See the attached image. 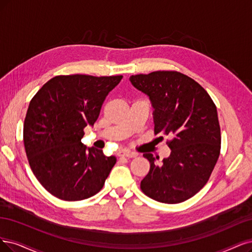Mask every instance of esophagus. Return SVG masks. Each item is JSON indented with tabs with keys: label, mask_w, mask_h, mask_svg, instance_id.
I'll list each match as a JSON object with an SVG mask.
<instances>
[{
	"label": "esophagus",
	"mask_w": 252,
	"mask_h": 252,
	"mask_svg": "<svg viewBox=\"0 0 252 252\" xmlns=\"http://www.w3.org/2000/svg\"><path fill=\"white\" fill-rule=\"evenodd\" d=\"M117 155L119 157H126V158H135V157H137L136 153H132V152H128V151H119L117 153Z\"/></svg>",
	"instance_id": "esophagus-1"
}]
</instances>
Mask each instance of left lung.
<instances>
[{
	"label": "left lung",
	"instance_id": "left-lung-1",
	"mask_svg": "<svg viewBox=\"0 0 252 252\" xmlns=\"http://www.w3.org/2000/svg\"><path fill=\"white\" fill-rule=\"evenodd\" d=\"M151 100L155 135H170V156L161 165L152 154L141 190L164 203L194 196L210 179L220 154V126L215 104L197 82L178 71H154L129 77Z\"/></svg>",
	"mask_w": 252,
	"mask_h": 252
}]
</instances>
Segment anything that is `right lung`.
I'll list each match as a JSON object with an SVG mask.
<instances>
[{"mask_svg": "<svg viewBox=\"0 0 252 252\" xmlns=\"http://www.w3.org/2000/svg\"><path fill=\"white\" fill-rule=\"evenodd\" d=\"M123 76H57L30 101L24 143L31 169L46 191L77 201L95 195L116 163L114 156L81 142L84 127L93 126L108 93Z\"/></svg>", "mask_w": 252, "mask_h": 252, "instance_id": "1", "label": "right lung"}]
</instances>
